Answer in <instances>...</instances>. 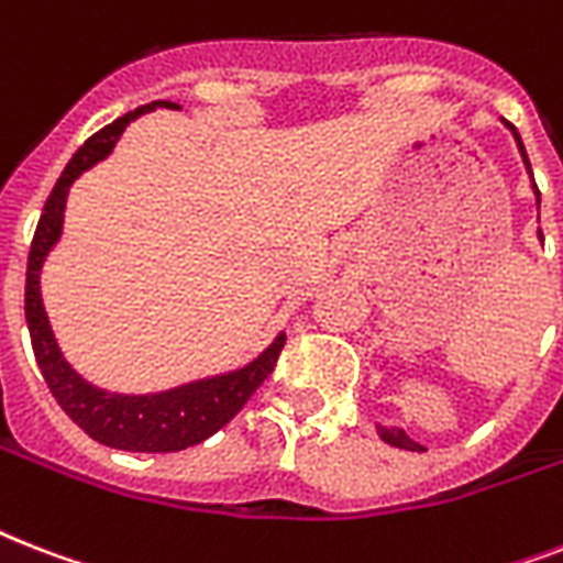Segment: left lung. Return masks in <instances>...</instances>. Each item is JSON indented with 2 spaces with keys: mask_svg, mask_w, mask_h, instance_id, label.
Segmentation results:
<instances>
[{
  "mask_svg": "<svg viewBox=\"0 0 563 563\" xmlns=\"http://www.w3.org/2000/svg\"><path fill=\"white\" fill-rule=\"evenodd\" d=\"M511 128V134H515V140H517V148H520V154H523V163H526V169L532 172V166H529V157H526V148H523V143H520V134H517V128L515 125H508ZM534 195H538V203H541V192H538V187H534ZM538 233H541V230H538ZM541 239H543V233H541ZM379 429V438H383L385 444H391V446H400V450H411V453H420V450H423V446L418 444V441H411L409 435H406V432H402V429H397V427H376Z\"/></svg>",
  "mask_w": 563,
  "mask_h": 563,
  "instance_id": "1",
  "label": "left lung"
}]
</instances>
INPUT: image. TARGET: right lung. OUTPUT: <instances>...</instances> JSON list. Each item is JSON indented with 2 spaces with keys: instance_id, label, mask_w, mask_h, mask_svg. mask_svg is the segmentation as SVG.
Wrapping results in <instances>:
<instances>
[{
  "instance_id": "obj_1",
  "label": "right lung",
  "mask_w": 563,
  "mask_h": 563,
  "mask_svg": "<svg viewBox=\"0 0 563 563\" xmlns=\"http://www.w3.org/2000/svg\"><path fill=\"white\" fill-rule=\"evenodd\" d=\"M154 108L178 110V104L175 101H152V104L131 110L125 117H119L113 125L92 134L75 152L73 161L66 163L64 175L57 178L55 189L46 198L43 216H40L34 239H31L29 272H25V321H29L34 360L43 371L48 391L55 394L60 409L92 441L113 446V450H131V453H178V450H187L192 444H201L203 438H210L212 432H219L224 423L236 418V411L251 400V394L274 371L283 344H286V335H277L245 368L178 385L169 391L131 397V394L101 391L66 365L55 342V333L48 327L43 298H40V268H43V260L55 247L60 230H64V207L69 187L81 172L90 169L92 163L104 161L113 152V145L122 136V131L131 125V119Z\"/></svg>"
}]
</instances>
